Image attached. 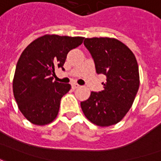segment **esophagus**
<instances>
[{
	"label": "esophagus",
	"mask_w": 161,
	"mask_h": 161,
	"mask_svg": "<svg viewBox=\"0 0 161 161\" xmlns=\"http://www.w3.org/2000/svg\"><path fill=\"white\" fill-rule=\"evenodd\" d=\"M71 88H72L73 90H76L77 88H79V85L77 84H76V83H74V84H71Z\"/></svg>",
	"instance_id": "esophagus-1"
}]
</instances>
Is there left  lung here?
I'll return each mask as SVG.
<instances>
[{
	"label": "left lung",
	"mask_w": 161,
	"mask_h": 161,
	"mask_svg": "<svg viewBox=\"0 0 161 161\" xmlns=\"http://www.w3.org/2000/svg\"><path fill=\"white\" fill-rule=\"evenodd\" d=\"M95 62L97 74L106 76L103 90L91 93L81 108L86 118L99 127L121 121L133 105L140 86L135 54L115 38H87L84 41Z\"/></svg>",
	"instance_id": "obj_1"
}]
</instances>
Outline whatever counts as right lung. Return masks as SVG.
<instances>
[{
    "label": "right lung",
    "instance_id": "add662e5",
    "mask_svg": "<svg viewBox=\"0 0 161 161\" xmlns=\"http://www.w3.org/2000/svg\"><path fill=\"white\" fill-rule=\"evenodd\" d=\"M84 37L46 34L30 43L16 64L13 91L18 108L33 124L44 126L55 120L60 100L70 84L53 81L68 53L83 43Z\"/></svg>",
    "mask_w": 161,
    "mask_h": 161
}]
</instances>
